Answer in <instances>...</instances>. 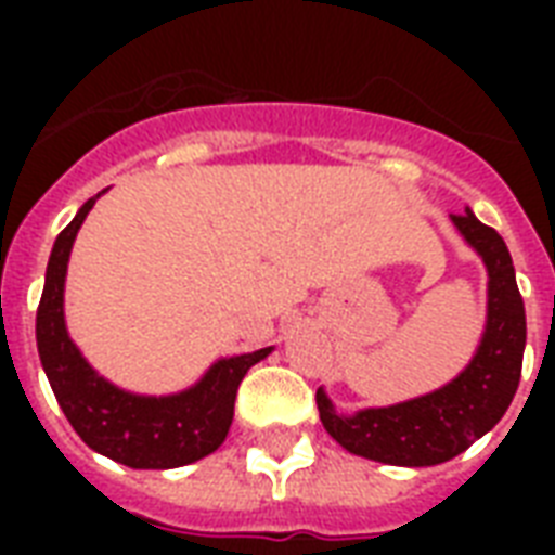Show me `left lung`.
<instances>
[{
    "label": "left lung",
    "instance_id": "left-lung-1",
    "mask_svg": "<svg viewBox=\"0 0 555 555\" xmlns=\"http://www.w3.org/2000/svg\"><path fill=\"white\" fill-rule=\"evenodd\" d=\"M452 224L487 268V325L473 360L447 386L403 403L339 414L317 388L320 421L351 455L388 466H435L466 452L483 438L516 397L525 360L527 320L509 250L473 209L452 216Z\"/></svg>",
    "mask_w": 555,
    "mask_h": 555
}]
</instances>
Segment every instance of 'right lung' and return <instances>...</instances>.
Wrapping results in <instances>:
<instances>
[{"label": "right lung", "instance_id": "right-lung-1", "mask_svg": "<svg viewBox=\"0 0 555 555\" xmlns=\"http://www.w3.org/2000/svg\"><path fill=\"white\" fill-rule=\"evenodd\" d=\"M103 192L86 201L72 224L56 235L37 308L39 360L56 403L86 447L132 469H176L195 464L224 443L233 423L238 383L273 348L224 357L209 365L195 386L178 395H134L100 377L68 337L63 302L74 238Z\"/></svg>", "mask_w": 555, "mask_h": 555}]
</instances>
